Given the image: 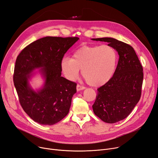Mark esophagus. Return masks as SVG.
Returning a JSON list of instances; mask_svg holds the SVG:
<instances>
[{
	"instance_id": "esophagus-1",
	"label": "esophagus",
	"mask_w": 158,
	"mask_h": 158,
	"mask_svg": "<svg viewBox=\"0 0 158 158\" xmlns=\"http://www.w3.org/2000/svg\"><path fill=\"white\" fill-rule=\"evenodd\" d=\"M85 88V86H81V85H79V84L77 85V91H80V90H84Z\"/></svg>"
}]
</instances>
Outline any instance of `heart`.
<instances>
[{
    "label": "heart",
    "instance_id": "1",
    "mask_svg": "<svg viewBox=\"0 0 158 158\" xmlns=\"http://www.w3.org/2000/svg\"><path fill=\"white\" fill-rule=\"evenodd\" d=\"M117 59V53L110 46H84L75 50L72 57H63L60 66L67 79L75 81L82 69V75L86 83L99 86L112 77Z\"/></svg>",
    "mask_w": 158,
    "mask_h": 158
}]
</instances>
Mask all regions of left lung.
Returning a JSON list of instances; mask_svg holds the SVG:
<instances>
[{
    "label": "left lung",
    "mask_w": 158,
    "mask_h": 158,
    "mask_svg": "<svg viewBox=\"0 0 158 158\" xmlns=\"http://www.w3.org/2000/svg\"><path fill=\"white\" fill-rule=\"evenodd\" d=\"M92 39L107 42L119 56L114 75L98 89L92 105L94 114L102 121L114 123L125 119L139 102L143 80V66L130 45L110 37Z\"/></svg>",
    "instance_id": "1"
}]
</instances>
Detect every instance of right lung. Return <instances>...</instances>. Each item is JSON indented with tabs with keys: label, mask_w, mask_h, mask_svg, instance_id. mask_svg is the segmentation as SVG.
<instances>
[{
	"label": "right lung",
	"mask_w": 158,
	"mask_h": 158,
	"mask_svg": "<svg viewBox=\"0 0 158 158\" xmlns=\"http://www.w3.org/2000/svg\"><path fill=\"white\" fill-rule=\"evenodd\" d=\"M79 39L45 37L25 47L17 57L13 82L24 111L40 125H52L69 112L77 84L61 77L60 60ZM40 70L45 79L44 88L35 92L29 86L30 73Z\"/></svg>",
	"instance_id": "1"
}]
</instances>
